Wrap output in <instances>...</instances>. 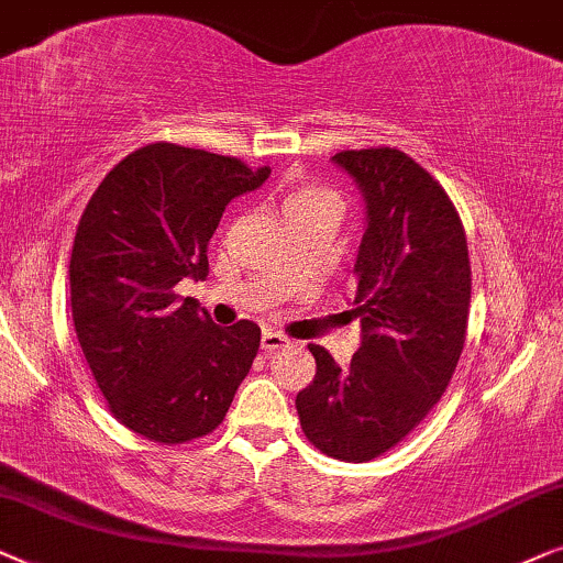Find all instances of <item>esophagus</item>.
Segmentation results:
<instances>
[{
    "label": "esophagus",
    "mask_w": 563,
    "mask_h": 563,
    "mask_svg": "<svg viewBox=\"0 0 563 563\" xmlns=\"http://www.w3.org/2000/svg\"><path fill=\"white\" fill-rule=\"evenodd\" d=\"M260 344H262V350H265V352H275V350L286 347L288 336H283V334H277V332H269V329H267V332H262Z\"/></svg>",
    "instance_id": "esophagus-1"
}]
</instances>
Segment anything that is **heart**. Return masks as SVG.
Wrapping results in <instances>:
<instances>
[{
    "mask_svg": "<svg viewBox=\"0 0 563 563\" xmlns=\"http://www.w3.org/2000/svg\"><path fill=\"white\" fill-rule=\"evenodd\" d=\"M321 206L340 208V203H336V195L319 185H294L286 192V200H283V213L306 211V208H321Z\"/></svg>",
    "mask_w": 563,
    "mask_h": 563,
    "instance_id": "obj_1",
    "label": "heart"
}]
</instances>
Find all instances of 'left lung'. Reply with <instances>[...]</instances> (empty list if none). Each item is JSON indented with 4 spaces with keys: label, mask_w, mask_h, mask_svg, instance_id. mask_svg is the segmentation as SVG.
<instances>
[{
    "label": "left lung",
    "mask_w": 563,
    "mask_h": 563,
    "mask_svg": "<svg viewBox=\"0 0 563 563\" xmlns=\"http://www.w3.org/2000/svg\"><path fill=\"white\" fill-rule=\"evenodd\" d=\"M365 203L352 313L360 347L347 368L309 344L317 376L296 396L321 453L363 463L422 422L451 384L466 342L471 265L448 192L399 148L340 152Z\"/></svg>",
    "instance_id": "obj_1"
}]
</instances>
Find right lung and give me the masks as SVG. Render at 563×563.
I'll return each instance as SVG.
<instances>
[{"mask_svg":"<svg viewBox=\"0 0 563 563\" xmlns=\"http://www.w3.org/2000/svg\"><path fill=\"white\" fill-rule=\"evenodd\" d=\"M269 177L234 156L148 144L118 162L81 213L69 262L71 317L112 417L156 443L223 422L260 350V327L213 324L185 277L206 280L223 211Z\"/></svg>","mask_w":563,"mask_h":563,"instance_id":"1","label":"right lung"}]
</instances>
